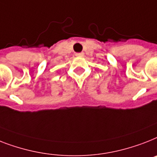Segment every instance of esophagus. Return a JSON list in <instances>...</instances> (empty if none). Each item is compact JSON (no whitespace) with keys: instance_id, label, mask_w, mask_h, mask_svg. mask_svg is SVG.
I'll use <instances>...</instances> for the list:
<instances>
[{"instance_id":"34e87169","label":"esophagus","mask_w":157,"mask_h":157,"mask_svg":"<svg viewBox=\"0 0 157 157\" xmlns=\"http://www.w3.org/2000/svg\"><path fill=\"white\" fill-rule=\"evenodd\" d=\"M76 56H77V57H83V56H84V53H83V52H81V53H76Z\"/></svg>"}]
</instances>
